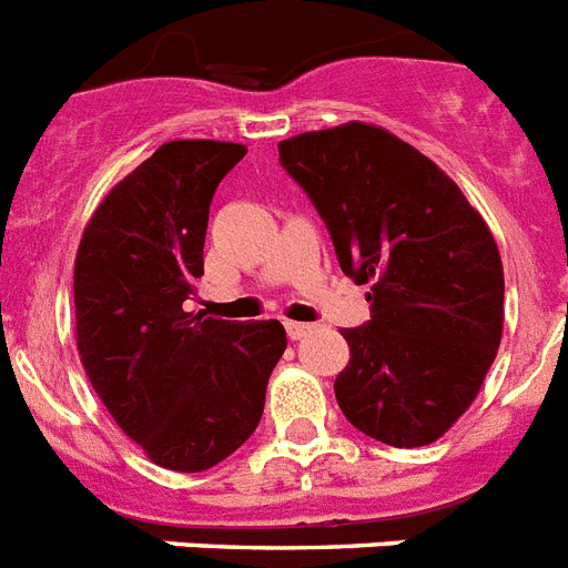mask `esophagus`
I'll list each match as a JSON object with an SVG mask.
<instances>
[{"label": "esophagus", "mask_w": 568, "mask_h": 568, "mask_svg": "<svg viewBox=\"0 0 568 568\" xmlns=\"http://www.w3.org/2000/svg\"><path fill=\"white\" fill-rule=\"evenodd\" d=\"M284 327H287L290 339H302L311 334V325H304V322H284Z\"/></svg>", "instance_id": "esophagus-1"}]
</instances>
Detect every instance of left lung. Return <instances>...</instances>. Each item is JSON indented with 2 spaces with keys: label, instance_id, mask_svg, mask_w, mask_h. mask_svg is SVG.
<instances>
[{
  "label": "left lung",
  "instance_id": "left-lung-1",
  "mask_svg": "<svg viewBox=\"0 0 568 568\" xmlns=\"http://www.w3.org/2000/svg\"><path fill=\"white\" fill-rule=\"evenodd\" d=\"M278 159L325 220L342 273L372 284V318L342 331L339 409L388 447L438 442L503 339L494 234L433 159L374 124L293 135Z\"/></svg>",
  "mask_w": 568,
  "mask_h": 568
}]
</instances>
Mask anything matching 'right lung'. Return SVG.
<instances>
[{
  "instance_id": "right-lung-1",
  "label": "right lung",
  "mask_w": 568,
  "mask_h": 568,
  "mask_svg": "<svg viewBox=\"0 0 568 568\" xmlns=\"http://www.w3.org/2000/svg\"><path fill=\"white\" fill-rule=\"evenodd\" d=\"M243 144L168 142L115 185L74 257V325L87 377L115 424L176 473L209 470L264 415L287 348L278 318L189 313L203 275L209 205Z\"/></svg>"
}]
</instances>
